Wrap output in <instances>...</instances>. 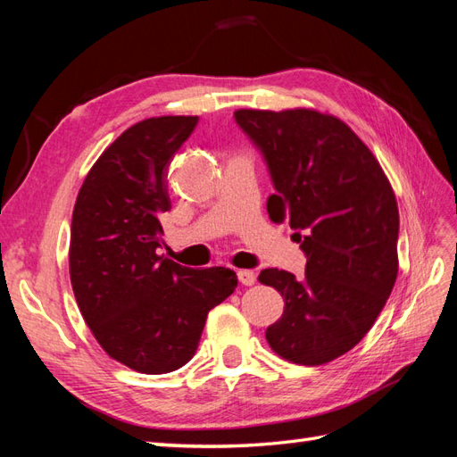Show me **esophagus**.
Segmentation results:
<instances>
[{"mask_svg":"<svg viewBox=\"0 0 457 457\" xmlns=\"http://www.w3.org/2000/svg\"><path fill=\"white\" fill-rule=\"evenodd\" d=\"M237 276L242 286H254L256 283V273L252 270H238Z\"/></svg>","mask_w":457,"mask_h":457,"instance_id":"34e87169","label":"esophagus"}]
</instances>
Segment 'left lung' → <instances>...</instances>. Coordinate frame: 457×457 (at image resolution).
Instances as JSON below:
<instances>
[{
    "instance_id": "1",
    "label": "left lung",
    "mask_w": 457,
    "mask_h": 457,
    "mask_svg": "<svg viewBox=\"0 0 457 457\" xmlns=\"http://www.w3.org/2000/svg\"><path fill=\"white\" fill-rule=\"evenodd\" d=\"M235 119L268 164L270 219H287L307 256L301 279L276 268L258 276L286 301L266 340L287 361L328 363L366 337L391 295L397 199L371 150L337 117L238 109Z\"/></svg>"
}]
</instances>
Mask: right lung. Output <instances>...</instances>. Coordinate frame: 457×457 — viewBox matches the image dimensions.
<instances>
[{"label": "right lung", "mask_w": 457, "mask_h": 457, "mask_svg": "<svg viewBox=\"0 0 457 457\" xmlns=\"http://www.w3.org/2000/svg\"><path fill=\"white\" fill-rule=\"evenodd\" d=\"M199 117H152L127 129L89 170L70 237V281L99 346L158 375L194 358L207 312L237 287L228 268L194 270L158 256L171 209L168 166Z\"/></svg>", "instance_id": "1"}]
</instances>
